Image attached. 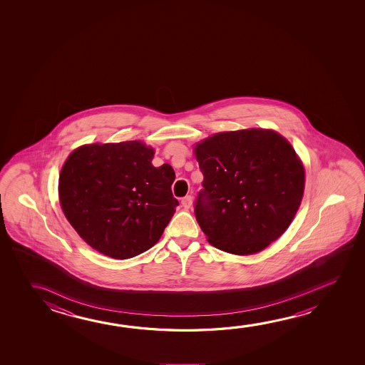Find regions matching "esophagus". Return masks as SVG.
<instances>
[{
  "mask_svg": "<svg viewBox=\"0 0 365 365\" xmlns=\"http://www.w3.org/2000/svg\"><path fill=\"white\" fill-rule=\"evenodd\" d=\"M192 205V197L191 196H185V197L182 198V206L185 207V209H190Z\"/></svg>",
  "mask_w": 365,
  "mask_h": 365,
  "instance_id": "obj_1",
  "label": "esophagus"
}]
</instances>
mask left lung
Masks as SVG:
<instances>
[{"label":"left lung","mask_w":365,"mask_h":365,"mask_svg":"<svg viewBox=\"0 0 365 365\" xmlns=\"http://www.w3.org/2000/svg\"><path fill=\"white\" fill-rule=\"evenodd\" d=\"M203 190L195 215L217 250L247 256L287 230L304 192V167L272 130L220 132L196 145Z\"/></svg>","instance_id":"8db88e82"}]
</instances>
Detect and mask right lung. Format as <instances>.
Here are the masks:
<instances>
[{"label":"right lung","instance_id":"add662e5","mask_svg":"<svg viewBox=\"0 0 365 365\" xmlns=\"http://www.w3.org/2000/svg\"><path fill=\"white\" fill-rule=\"evenodd\" d=\"M154 149L140 141L84 145L61 169V207L78 235L117 259L135 257L160 240L180 205L173 168L151 164Z\"/></svg>","mask_w":365,"mask_h":365}]
</instances>
